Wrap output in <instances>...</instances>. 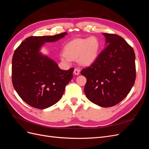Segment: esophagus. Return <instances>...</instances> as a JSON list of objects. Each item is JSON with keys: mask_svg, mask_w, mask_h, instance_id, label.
I'll list each match as a JSON object with an SVG mask.
<instances>
[{"mask_svg": "<svg viewBox=\"0 0 149 149\" xmlns=\"http://www.w3.org/2000/svg\"><path fill=\"white\" fill-rule=\"evenodd\" d=\"M80 73V70L79 68H76L74 69V74L75 75H79Z\"/></svg>", "mask_w": 149, "mask_h": 149, "instance_id": "obj_1", "label": "esophagus"}]
</instances>
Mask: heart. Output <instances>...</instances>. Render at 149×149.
<instances>
[{
  "mask_svg": "<svg viewBox=\"0 0 149 149\" xmlns=\"http://www.w3.org/2000/svg\"><path fill=\"white\" fill-rule=\"evenodd\" d=\"M100 48V41L96 37L74 39L65 46V53L61 54V59L68 62L71 59L78 58L79 63L90 65L96 60Z\"/></svg>",
  "mask_w": 149,
  "mask_h": 149,
  "instance_id": "obj_1",
  "label": "heart"
}]
</instances>
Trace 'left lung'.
Listing matches in <instances>:
<instances>
[{
  "instance_id": "1",
  "label": "left lung",
  "mask_w": 149,
  "mask_h": 149,
  "mask_svg": "<svg viewBox=\"0 0 149 149\" xmlns=\"http://www.w3.org/2000/svg\"><path fill=\"white\" fill-rule=\"evenodd\" d=\"M106 47L81 74L87 79L88 100L103 107H112L127 96L136 77V55L132 47L116 34L103 33Z\"/></svg>"
}]
</instances>
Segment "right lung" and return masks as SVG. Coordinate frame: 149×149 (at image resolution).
I'll list each match as a JSON object with an SVG mask.
<instances>
[{"label":"right lung","instance_id":"1","mask_svg":"<svg viewBox=\"0 0 149 149\" xmlns=\"http://www.w3.org/2000/svg\"><path fill=\"white\" fill-rule=\"evenodd\" d=\"M66 32L53 36L26 38L13 53L12 81L23 101L37 109H46L60 100L73 78V68L62 70L56 63L40 52L46 42L63 38Z\"/></svg>","mask_w":149,"mask_h":149}]
</instances>
